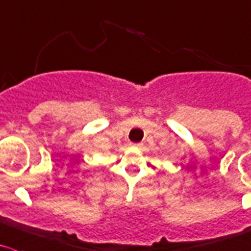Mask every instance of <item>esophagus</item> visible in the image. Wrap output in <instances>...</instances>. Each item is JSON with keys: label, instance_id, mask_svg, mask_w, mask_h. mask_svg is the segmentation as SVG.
Instances as JSON below:
<instances>
[{"label": "esophagus", "instance_id": "obj_1", "mask_svg": "<svg viewBox=\"0 0 251 251\" xmlns=\"http://www.w3.org/2000/svg\"><path fill=\"white\" fill-rule=\"evenodd\" d=\"M131 146H132V147L138 148V147H141V146H142V143H131Z\"/></svg>", "mask_w": 251, "mask_h": 251}]
</instances>
